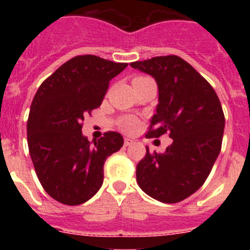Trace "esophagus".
I'll return each instance as SVG.
<instances>
[{
	"mask_svg": "<svg viewBox=\"0 0 250 250\" xmlns=\"http://www.w3.org/2000/svg\"><path fill=\"white\" fill-rule=\"evenodd\" d=\"M134 143L132 139H129V138H125V146H129L132 145V144Z\"/></svg>",
	"mask_w": 250,
	"mask_h": 250,
	"instance_id": "esophagus-1",
	"label": "esophagus"
}]
</instances>
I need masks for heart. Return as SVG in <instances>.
Wrapping results in <instances>:
<instances>
[{
	"label": "heart",
	"mask_w": 250,
	"mask_h": 250,
	"mask_svg": "<svg viewBox=\"0 0 250 250\" xmlns=\"http://www.w3.org/2000/svg\"><path fill=\"white\" fill-rule=\"evenodd\" d=\"M144 78H146V77L137 76L134 80H133V82H138V81L144 80ZM138 125H139V120L135 117H133V116H127V117L123 118L122 122H121V128H122V129L127 133L134 132V130L138 128Z\"/></svg>",
	"instance_id": "obj_1"
}]
</instances>
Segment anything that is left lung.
<instances>
[{
    "label": "left lung",
    "instance_id": "left-lung-1",
    "mask_svg": "<svg viewBox=\"0 0 250 250\" xmlns=\"http://www.w3.org/2000/svg\"><path fill=\"white\" fill-rule=\"evenodd\" d=\"M158 85V105L147 138L168 134L172 145L150 152L137 166V181L150 197L178 203L198 190L221 150L225 116L208 81L178 55L130 62Z\"/></svg>",
    "mask_w": 250,
    "mask_h": 250
}]
</instances>
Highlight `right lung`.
Here are the masks:
<instances>
[{"instance_id": "right-lung-1", "label": "right lung", "mask_w": 250, "mask_h": 250, "mask_svg": "<svg viewBox=\"0 0 250 250\" xmlns=\"http://www.w3.org/2000/svg\"><path fill=\"white\" fill-rule=\"evenodd\" d=\"M97 55H77L58 67L35 94L27 118V145L44 191L78 206L102 188L104 163L123 146L117 132L92 144L82 135L85 115L102 105L110 81L127 67Z\"/></svg>"}]
</instances>
